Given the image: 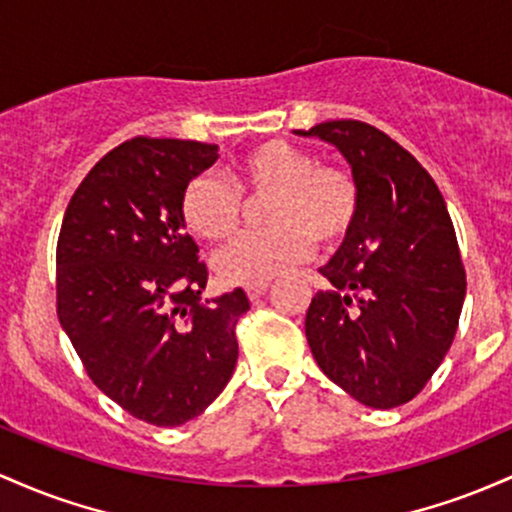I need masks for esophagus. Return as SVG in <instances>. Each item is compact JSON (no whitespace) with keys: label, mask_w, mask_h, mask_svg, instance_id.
Segmentation results:
<instances>
[{"label":"esophagus","mask_w":512,"mask_h":512,"mask_svg":"<svg viewBox=\"0 0 512 512\" xmlns=\"http://www.w3.org/2000/svg\"><path fill=\"white\" fill-rule=\"evenodd\" d=\"M266 290H268V280L266 283H256L246 287V295H249V300H258L261 295H266Z\"/></svg>","instance_id":"1"}]
</instances>
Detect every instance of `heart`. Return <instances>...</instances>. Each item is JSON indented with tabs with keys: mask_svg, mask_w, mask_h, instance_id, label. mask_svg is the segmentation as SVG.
<instances>
[{
	"mask_svg": "<svg viewBox=\"0 0 512 512\" xmlns=\"http://www.w3.org/2000/svg\"><path fill=\"white\" fill-rule=\"evenodd\" d=\"M229 186L198 174L183 186L181 220L191 234L222 244L237 232L241 198L266 195V229L234 239L215 256V271L229 285L266 283L309 256L312 244L333 249L353 232L360 188L346 166L317 162L312 152L285 140H266L229 166Z\"/></svg>",
	"mask_w": 512,
	"mask_h": 512,
	"instance_id": "b5f03b06",
	"label": "heart"
}]
</instances>
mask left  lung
<instances>
[{
  "instance_id": "8db88e82",
  "label": "left lung",
  "mask_w": 512,
  "mask_h": 512,
  "mask_svg": "<svg viewBox=\"0 0 512 512\" xmlns=\"http://www.w3.org/2000/svg\"><path fill=\"white\" fill-rule=\"evenodd\" d=\"M300 135L331 142L360 188L353 232L321 268L304 333L331 382L360 404L394 409L426 387L450 350L467 273L442 193L387 132L329 120Z\"/></svg>"
}]
</instances>
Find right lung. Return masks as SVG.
<instances>
[{
    "label": "right lung",
    "instance_id": "1",
    "mask_svg": "<svg viewBox=\"0 0 512 512\" xmlns=\"http://www.w3.org/2000/svg\"><path fill=\"white\" fill-rule=\"evenodd\" d=\"M217 145L135 137L74 191L57 237V317L91 382L152 426H181L237 365L241 287L200 302L208 266L181 220L183 186Z\"/></svg>",
    "mask_w": 512,
    "mask_h": 512
}]
</instances>
